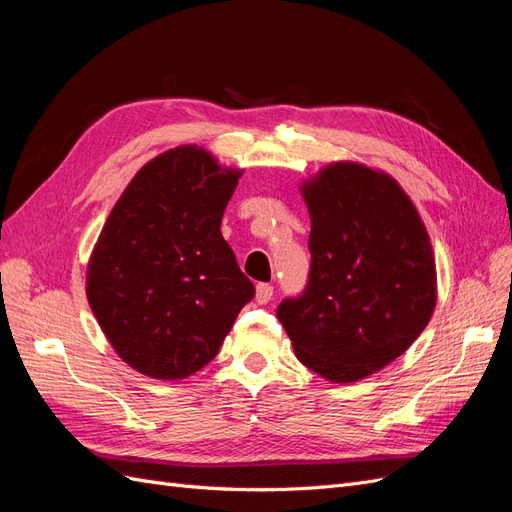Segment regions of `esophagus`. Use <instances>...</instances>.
Segmentation results:
<instances>
[{
  "instance_id": "obj_1",
  "label": "esophagus",
  "mask_w": 512,
  "mask_h": 512,
  "mask_svg": "<svg viewBox=\"0 0 512 512\" xmlns=\"http://www.w3.org/2000/svg\"><path fill=\"white\" fill-rule=\"evenodd\" d=\"M273 299V286L271 284H258L256 286V301L258 305H267Z\"/></svg>"
}]
</instances>
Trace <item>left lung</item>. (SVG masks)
I'll return each mask as SVG.
<instances>
[{"label": "left lung", "mask_w": 512, "mask_h": 512, "mask_svg": "<svg viewBox=\"0 0 512 512\" xmlns=\"http://www.w3.org/2000/svg\"><path fill=\"white\" fill-rule=\"evenodd\" d=\"M312 232L303 297L282 301L297 359L335 384L359 382L404 354L438 301L421 213L380 168L339 160L301 181Z\"/></svg>", "instance_id": "obj_1"}]
</instances>
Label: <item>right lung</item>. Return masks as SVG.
I'll return each mask as SVG.
<instances>
[{"label": "right lung", "instance_id": "obj_1", "mask_svg": "<svg viewBox=\"0 0 512 512\" xmlns=\"http://www.w3.org/2000/svg\"><path fill=\"white\" fill-rule=\"evenodd\" d=\"M241 175L205 147L179 145L138 170L108 213L85 292L108 344L138 374H196L252 301L254 284L220 232Z\"/></svg>", "mask_w": 512, "mask_h": 512}]
</instances>
